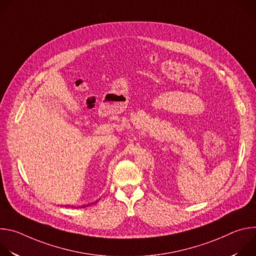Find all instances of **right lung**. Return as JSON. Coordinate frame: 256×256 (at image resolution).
Segmentation results:
<instances>
[{"instance_id":"add662e5","label":"right lung","mask_w":256,"mask_h":256,"mask_svg":"<svg viewBox=\"0 0 256 256\" xmlns=\"http://www.w3.org/2000/svg\"><path fill=\"white\" fill-rule=\"evenodd\" d=\"M89 206V204H86V206H82V208H84V206ZM78 208H79V206H78ZM80 208H81V206H80Z\"/></svg>"}]
</instances>
